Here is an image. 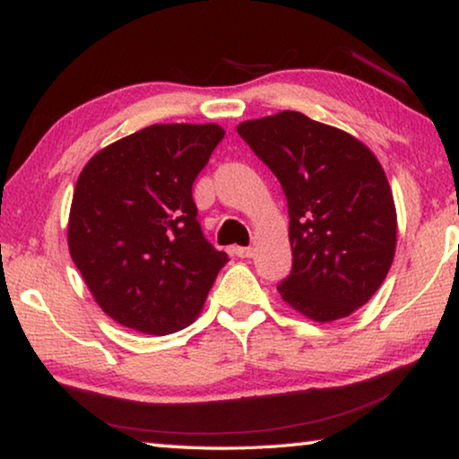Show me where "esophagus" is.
<instances>
[{
  "label": "esophagus",
  "mask_w": 459,
  "mask_h": 459,
  "mask_svg": "<svg viewBox=\"0 0 459 459\" xmlns=\"http://www.w3.org/2000/svg\"><path fill=\"white\" fill-rule=\"evenodd\" d=\"M232 253H235L237 257H240V259H247V257H251V255H253V248L251 247H235V248H232Z\"/></svg>",
  "instance_id": "34e87169"
}]
</instances>
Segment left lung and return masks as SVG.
Returning <instances> with one entry per match:
<instances>
[{
  "label": "left lung",
  "instance_id": "left-lung-1",
  "mask_svg": "<svg viewBox=\"0 0 459 459\" xmlns=\"http://www.w3.org/2000/svg\"><path fill=\"white\" fill-rule=\"evenodd\" d=\"M277 176L290 211L285 304L314 322L351 316L377 293L397 247L391 186L367 145L298 111L237 127Z\"/></svg>",
  "mask_w": 459,
  "mask_h": 459
}]
</instances>
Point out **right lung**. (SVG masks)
Listing matches in <instances>:
<instances>
[{
    "label": "right lung",
    "instance_id": "add662e5",
    "mask_svg": "<svg viewBox=\"0 0 459 459\" xmlns=\"http://www.w3.org/2000/svg\"><path fill=\"white\" fill-rule=\"evenodd\" d=\"M224 137L216 123H161L92 155L76 180L68 248L100 309L166 336L190 325L227 253L202 235L192 184Z\"/></svg>",
    "mask_w": 459,
    "mask_h": 459
}]
</instances>
